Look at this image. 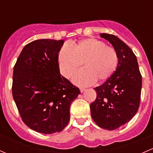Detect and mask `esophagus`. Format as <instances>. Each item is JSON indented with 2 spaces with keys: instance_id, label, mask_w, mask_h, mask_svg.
<instances>
[{
  "instance_id": "esophagus-1",
  "label": "esophagus",
  "mask_w": 153,
  "mask_h": 153,
  "mask_svg": "<svg viewBox=\"0 0 153 153\" xmlns=\"http://www.w3.org/2000/svg\"><path fill=\"white\" fill-rule=\"evenodd\" d=\"M84 90H85V89H84V88H80V91H81V92H84Z\"/></svg>"
}]
</instances>
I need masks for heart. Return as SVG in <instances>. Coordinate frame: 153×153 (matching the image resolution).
<instances>
[{
	"label": "heart",
	"instance_id": "1",
	"mask_svg": "<svg viewBox=\"0 0 153 153\" xmlns=\"http://www.w3.org/2000/svg\"><path fill=\"white\" fill-rule=\"evenodd\" d=\"M61 74L65 78L72 76L82 63L84 68L72 78L78 86H86L95 82H103L113 74L118 67V57L115 49L95 38H86L64 45L58 53Z\"/></svg>",
	"mask_w": 153,
	"mask_h": 153
}]
</instances>
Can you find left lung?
<instances>
[{"mask_svg":"<svg viewBox=\"0 0 153 153\" xmlns=\"http://www.w3.org/2000/svg\"><path fill=\"white\" fill-rule=\"evenodd\" d=\"M116 51L118 67L102 85L94 88L97 98L90 104L91 115L98 126L108 130L118 129L129 122L138 112L142 78L136 56L115 35L100 34Z\"/></svg>","mask_w":153,"mask_h":153,"instance_id":"8db88e82","label":"left lung"}]
</instances>
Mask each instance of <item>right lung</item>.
<instances>
[{
	"label": "right lung",
	"mask_w": 153,
	"mask_h": 153,
	"mask_svg": "<svg viewBox=\"0 0 153 153\" xmlns=\"http://www.w3.org/2000/svg\"><path fill=\"white\" fill-rule=\"evenodd\" d=\"M63 40L39 39L27 44L13 69L12 96L24 124L44 134L61 132L70 118L72 101L81 93L60 73Z\"/></svg>",
	"instance_id": "add662e5"
}]
</instances>
